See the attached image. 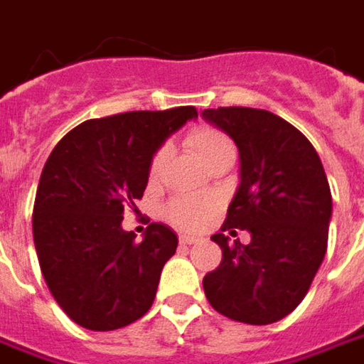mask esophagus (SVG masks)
Masks as SVG:
<instances>
[{
	"label": "esophagus",
	"mask_w": 364,
	"mask_h": 364,
	"mask_svg": "<svg viewBox=\"0 0 364 364\" xmlns=\"http://www.w3.org/2000/svg\"><path fill=\"white\" fill-rule=\"evenodd\" d=\"M198 241H200V237H194V235H182L180 237V245H184V247L198 243Z\"/></svg>",
	"instance_id": "1"
}]
</instances>
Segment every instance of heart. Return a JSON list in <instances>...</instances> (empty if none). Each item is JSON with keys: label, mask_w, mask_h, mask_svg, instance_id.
Segmentation results:
<instances>
[{"label": "heart", "mask_w": 364, "mask_h": 364, "mask_svg": "<svg viewBox=\"0 0 364 364\" xmlns=\"http://www.w3.org/2000/svg\"><path fill=\"white\" fill-rule=\"evenodd\" d=\"M188 146L203 158L208 166L218 158L237 154L232 139L225 132L217 127L203 125L196 127L188 135ZM166 164V149L161 147L154 154L149 161V178L158 180ZM217 210V198L215 196H178L166 206V217L174 223L176 227L186 229V231H198L213 218Z\"/></svg>", "instance_id": "heart-1"}]
</instances>
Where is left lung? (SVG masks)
Returning a JSON list of instances; mask_svg holds the SVG:
<instances>
[{
    "label": "left lung",
    "instance_id": "left-lung-1",
    "mask_svg": "<svg viewBox=\"0 0 364 364\" xmlns=\"http://www.w3.org/2000/svg\"><path fill=\"white\" fill-rule=\"evenodd\" d=\"M204 119L235 139L241 184L213 241L223 261L203 279L218 314L245 324H272L304 300L328 247L332 194L308 137L265 109H204ZM252 235L243 245L228 235Z\"/></svg>",
    "mask_w": 364,
    "mask_h": 364
}]
</instances>
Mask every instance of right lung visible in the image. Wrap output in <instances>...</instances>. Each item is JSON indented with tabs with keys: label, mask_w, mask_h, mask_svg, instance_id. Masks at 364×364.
Masks as SVG:
<instances>
[{
	"label": "right lung",
	"mask_w": 364,
	"mask_h": 364,
	"mask_svg": "<svg viewBox=\"0 0 364 364\" xmlns=\"http://www.w3.org/2000/svg\"><path fill=\"white\" fill-rule=\"evenodd\" d=\"M192 117L194 107H174L89 119L44 164L32 215L36 253L50 294L78 326L123 328L151 308L178 237L151 223L135 241L121 220L144 196L156 149Z\"/></svg>",
	"instance_id": "1"
}]
</instances>
